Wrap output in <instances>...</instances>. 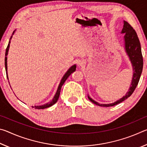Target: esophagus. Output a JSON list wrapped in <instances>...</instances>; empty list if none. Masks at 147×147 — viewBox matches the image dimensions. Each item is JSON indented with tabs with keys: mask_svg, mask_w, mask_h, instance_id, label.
Returning <instances> with one entry per match:
<instances>
[{
	"mask_svg": "<svg viewBox=\"0 0 147 147\" xmlns=\"http://www.w3.org/2000/svg\"><path fill=\"white\" fill-rule=\"evenodd\" d=\"M84 64V61H80V63H79V65H80V66H82Z\"/></svg>",
	"mask_w": 147,
	"mask_h": 147,
	"instance_id": "1",
	"label": "esophagus"
}]
</instances>
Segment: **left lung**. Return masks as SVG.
Instances as JSON below:
<instances>
[{
  "label": "left lung",
  "mask_w": 147,
  "mask_h": 147,
  "mask_svg": "<svg viewBox=\"0 0 147 147\" xmlns=\"http://www.w3.org/2000/svg\"><path fill=\"white\" fill-rule=\"evenodd\" d=\"M121 33L125 34V36H124V41H125L126 52L129 56V58L130 59L131 63L132 64L133 67L134 74L132 82H131L130 88L129 89L128 91L125 94V96H124L123 98L119 99V100L116 101L115 102L112 104H99L93 100L89 96H88L89 100L94 104H96V105L103 107L113 106L122 102L124 100H125L126 99H127L134 93V90L136 89V87L139 83V79H140L141 74L143 71V59L142 53H141L140 41H139L138 35H137L136 32L133 28V27L126 21H124V26L123 30H122Z\"/></svg>",
  "instance_id": "1"
}]
</instances>
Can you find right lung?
Instances as JSON below:
<instances>
[{
	"mask_svg": "<svg viewBox=\"0 0 147 147\" xmlns=\"http://www.w3.org/2000/svg\"><path fill=\"white\" fill-rule=\"evenodd\" d=\"M14 33V32H13V34ZM12 34V35H13ZM12 38V36H11L10 39H9V43L8 45V46H7V48L6 49V53H5V67H6V76L7 75V55H8V50H9V43H10V39ZM76 71V65H74L71 67L69 69V70L67 71V73L64 74V76L63 78H62L61 80V82L59 84V85L58 86V90H57L56 93L55 94V96H54V97L53 98V100H52L51 102H49V103H47L46 104H44V105H42V106H32V108H34L35 109H45V108H49V107L52 106L53 105H54V104H55L57 101H58V98H59V94H60V91H61V86H63V84L65 83V82L66 81V80L67 79L68 77L71 75V73H73V72H74ZM7 78H8V77L7 76Z\"/></svg>",
	"mask_w": 147,
	"mask_h": 147,
	"instance_id": "obj_1",
	"label": "right lung"
}]
</instances>
